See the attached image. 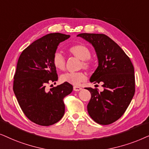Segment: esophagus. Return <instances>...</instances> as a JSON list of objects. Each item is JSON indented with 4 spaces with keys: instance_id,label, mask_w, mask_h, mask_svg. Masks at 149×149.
<instances>
[{
    "instance_id": "esophagus-1",
    "label": "esophagus",
    "mask_w": 149,
    "mask_h": 149,
    "mask_svg": "<svg viewBox=\"0 0 149 149\" xmlns=\"http://www.w3.org/2000/svg\"><path fill=\"white\" fill-rule=\"evenodd\" d=\"M81 89H82V88L80 86H73V91H80Z\"/></svg>"
}]
</instances>
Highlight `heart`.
<instances>
[{"label":"heart","instance_id":"obj_1","mask_svg":"<svg viewBox=\"0 0 149 149\" xmlns=\"http://www.w3.org/2000/svg\"><path fill=\"white\" fill-rule=\"evenodd\" d=\"M69 52L73 56L82 60L80 67L90 69L91 63L88 60L91 57L90 49L84 45L78 44L69 47ZM53 64L57 69L64 70L65 69V58L60 52H56L53 56ZM86 74L83 71L78 72H67L61 76V80L63 82H67L73 85H78L86 80Z\"/></svg>","mask_w":149,"mask_h":149}]
</instances>
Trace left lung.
<instances>
[{"mask_svg":"<svg viewBox=\"0 0 149 149\" xmlns=\"http://www.w3.org/2000/svg\"><path fill=\"white\" fill-rule=\"evenodd\" d=\"M93 45L98 67L90 82L102 83L104 89L86 88L91 94L87 105L89 116L100 125H109L123 115L135 93L134 68L130 58L117 43L104 34L77 35Z\"/></svg>","mask_w":149,"mask_h":149,"instance_id":"1","label":"left lung"}]
</instances>
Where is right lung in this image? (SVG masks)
<instances>
[{"instance_id":"add662e5","label":"right lung","mask_w":149,"mask_h":149,"mask_svg":"<svg viewBox=\"0 0 149 149\" xmlns=\"http://www.w3.org/2000/svg\"><path fill=\"white\" fill-rule=\"evenodd\" d=\"M69 37L59 33L45 35L24 49L17 61L13 92L24 114L39 125H52L62 118L63 99L73 91L67 82L45 89L47 84L58 80L53 56L59 43Z\"/></svg>"}]
</instances>
